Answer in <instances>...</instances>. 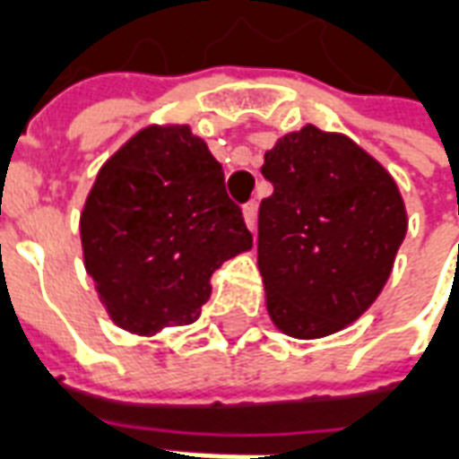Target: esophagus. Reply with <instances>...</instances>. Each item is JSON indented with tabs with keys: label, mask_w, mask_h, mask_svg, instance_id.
Here are the masks:
<instances>
[{
	"label": "esophagus",
	"mask_w": 459,
	"mask_h": 459,
	"mask_svg": "<svg viewBox=\"0 0 459 459\" xmlns=\"http://www.w3.org/2000/svg\"><path fill=\"white\" fill-rule=\"evenodd\" d=\"M243 219H246V226L250 230H255V219H258V204L255 201H248L246 206H243Z\"/></svg>",
	"instance_id": "esophagus-1"
}]
</instances>
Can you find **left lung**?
I'll use <instances>...</instances> for the list:
<instances>
[{"label": "left lung", "instance_id": "1", "mask_svg": "<svg viewBox=\"0 0 459 459\" xmlns=\"http://www.w3.org/2000/svg\"><path fill=\"white\" fill-rule=\"evenodd\" d=\"M258 268L285 334L317 339L361 317L384 290L405 238L391 174L344 134L290 132L265 152Z\"/></svg>", "mask_w": 459, "mask_h": 459}]
</instances>
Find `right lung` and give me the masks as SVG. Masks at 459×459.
I'll use <instances>...</instances> for the list:
<instances>
[{
  "mask_svg": "<svg viewBox=\"0 0 459 459\" xmlns=\"http://www.w3.org/2000/svg\"><path fill=\"white\" fill-rule=\"evenodd\" d=\"M81 240L113 322L144 337L196 322L211 275L253 248L221 164L186 125H152L105 161Z\"/></svg>",
  "mask_w": 459,
  "mask_h": 459,
  "instance_id": "obj_1",
  "label": "right lung"
}]
</instances>
